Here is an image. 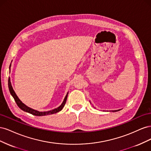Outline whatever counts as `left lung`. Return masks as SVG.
<instances>
[{"label": "left lung", "mask_w": 151, "mask_h": 151, "mask_svg": "<svg viewBox=\"0 0 151 151\" xmlns=\"http://www.w3.org/2000/svg\"><path fill=\"white\" fill-rule=\"evenodd\" d=\"M120 111V109H118V110H113V112H115V111Z\"/></svg>", "instance_id": "8db88e82"}]
</instances>
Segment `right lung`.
Masks as SVG:
<instances>
[{
	"label": "right lung",
	"mask_w": 151,
	"mask_h": 151,
	"mask_svg": "<svg viewBox=\"0 0 151 151\" xmlns=\"http://www.w3.org/2000/svg\"><path fill=\"white\" fill-rule=\"evenodd\" d=\"M8 86H9V89L11 94L12 95V96L14 98V99L17 105L19 107V108H21L22 110H23L26 112H28L29 113H31V114H32V115H35V116H45V115H52V114H54V113L59 112L62 110L63 106H65V104L66 103L67 99L68 93L65 96L64 100H63V103H62V104L60 106H58V108L54 109H52V110L48 111H39L37 110H35V109H32L28 106H27L26 104H24L21 101V100L19 99V98L17 97V96L16 95V93L14 92V89L12 88L10 78H9V80H8Z\"/></svg>",
	"instance_id": "right-lung-1"
}]
</instances>
